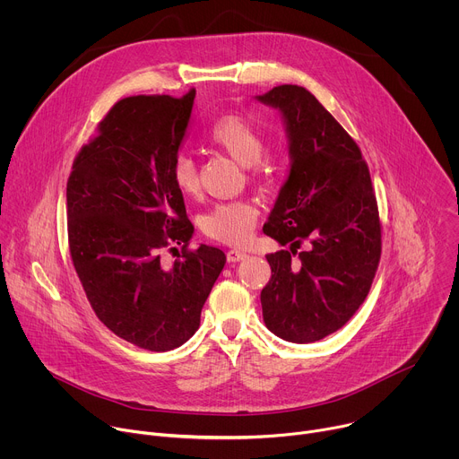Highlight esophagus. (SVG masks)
<instances>
[{"instance_id":"esophagus-1","label":"esophagus","mask_w":459,"mask_h":459,"mask_svg":"<svg viewBox=\"0 0 459 459\" xmlns=\"http://www.w3.org/2000/svg\"><path fill=\"white\" fill-rule=\"evenodd\" d=\"M245 257H247V254L241 252V250H229L227 252V261H229V264H238V261H243Z\"/></svg>"}]
</instances>
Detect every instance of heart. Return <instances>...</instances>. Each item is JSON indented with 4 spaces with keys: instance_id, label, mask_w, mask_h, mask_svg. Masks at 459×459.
<instances>
[{
    "instance_id": "b5f03b06",
    "label": "heart",
    "mask_w": 459,
    "mask_h": 459,
    "mask_svg": "<svg viewBox=\"0 0 459 459\" xmlns=\"http://www.w3.org/2000/svg\"><path fill=\"white\" fill-rule=\"evenodd\" d=\"M207 140L239 165L250 167L255 172L265 170V165L259 161L265 151L264 136L247 117L239 114L221 116L207 130ZM170 179L183 195H194L200 188L198 169L186 154H179L174 160L170 167ZM257 214V207L248 200L218 204L204 214L202 229L212 239L229 245H241L250 238Z\"/></svg>"
}]
</instances>
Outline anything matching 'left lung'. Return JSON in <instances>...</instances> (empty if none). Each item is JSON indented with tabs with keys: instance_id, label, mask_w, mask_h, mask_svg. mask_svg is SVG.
Returning a JSON list of instances; mask_svg holds the SVG:
<instances>
[{
	"instance_id": "1",
	"label": "left lung",
	"mask_w": 459,
	"mask_h": 459,
	"mask_svg": "<svg viewBox=\"0 0 459 459\" xmlns=\"http://www.w3.org/2000/svg\"><path fill=\"white\" fill-rule=\"evenodd\" d=\"M255 100L280 110L290 158L264 227L289 245L267 254L264 321L285 342L312 343L342 329L370 290L381 255L376 195L359 147L307 89L280 85Z\"/></svg>"
}]
</instances>
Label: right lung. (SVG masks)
I'll return each instance as SVG.
<instances>
[{"label":"right lung","instance_id":"1","mask_svg":"<svg viewBox=\"0 0 459 459\" xmlns=\"http://www.w3.org/2000/svg\"><path fill=\"white\" fill-rule=\"evenodd\" d=\"M195 91L117 101L74 160L67 183L73 264L100 321L152 352L183 345L225 267L223 250H186L194 227L172 185ZM183 244L172 268L161 247Z\"/></svg>","mask_w":459,"mask_h":459}]
</instances>
